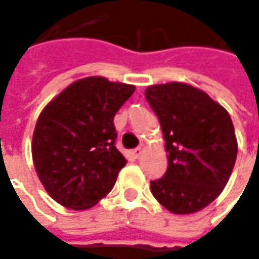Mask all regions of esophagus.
I'll use <instances>...</instances> for the list:
<instances>
[{
    "label": "esophagus",
    "mask_w": 259,
    "mask_h": 259,
    "mask_svg": "<svg viewBox=\"0 0 259 259\" xmlns=\"http://www.w3.org/2000/svg\"><path fill=\"white\" fill-rule=\"evenodd\" d=\"M143 151H144V145H138L137 148H134V150L131 151V154H133L134 158H138L140 155L143 154Z\"/></svg>",
    "instance_id": "obj_1"
}]
</instances>
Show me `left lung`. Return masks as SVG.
<instances>
[{
	"mask_svg": "<svg viewBox=\"0 0 259 259\" xmlns=\"http://www.w3.org/2000/svg\"><path fill=\"white\" fill-rule=\"evenodd\" d=\"M145 98L164 134L168 167L150 187L179 214L212 203L229 180L238 144L228 111L203 91L180 82L148 86Z\"/></svg>",
	"mask_w": 259,
	"mask_h": 259,
	"instance_id": "1",
	"label": "left lung"
}]
</instances>
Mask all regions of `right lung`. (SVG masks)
I'll return each instance as SVG.
<instances>
[{
    "label": "right lung",
    "mask_w": 259,
    "mask_h": 259,
    "mask_svg": "<svg viewBox=\"0 0 259 259\" xmlns=\"http://www.w3.org/2000/svg\"><path fill=\"white\" fill-rule=\"evenodd\" d=\"M134 91L105 77H85L41 111L31 153L40 182L57 203L83 210L112 190L126 164L115 147L114 116Z\"/></svg>",
    "instance_id": "1"
}]
</instances>
